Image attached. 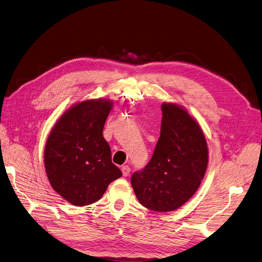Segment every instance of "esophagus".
Listing matches in <instances>:
<instances>
[{
	"instance_id": "obj_1",
	"label": "esophagus",
	"mask_w": 262,
	"mask_h": 262,
	"mask_svg": "<svg viewBox=\"0 0 262 262\" xmlns=\"http://www.w3.org/2000/svg\"><path fill=\"white\" fill-rule=\"evenodd\" d=\"M122 172H123V175H124V176H128L129 173H130V167H129L128 165L122 166Z\"/></svg>"
}]
</instances>
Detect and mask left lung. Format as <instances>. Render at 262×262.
I'll use <instances>...</instances> for the list:
<instances>
[{"label": "left lung", "mask_w": 262, "mask_h": 262, "mask_svg": "<svg viewBox=\"0 0 262 262\" xmlns=\"http://www.w3.org/2000/svg\"><path fill=\"white\" fill-rule=\"evenodd\" d=\"M160 138L143 170L132 175L140 204L167 212L182 207L197 191L208 166L207 140L199 123L182 105L164 102Z\"/></svg>", "instance_id": "obj_1"}]
</instances>
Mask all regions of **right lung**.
I'll use <instances>...</instances> for the list:
<instances>
[{
    "label": "right lung",
    "instance_id": "1",
    "mask_svg": "<svg viewBox=\"0 0 262 262\" xmlns=\"http://www.w3.org/2000/svg\"><path fill=\"white\" fill-rule=\"evenodd\" d=\"M110 99H90L72 105L50 132L45 167L52 188L74 206H87L103 196L108 184L122 176L112 163L103 137Z\"/></svg>",
    "mask_w": 262,
    "mask_h": 262
}]
</instances>
